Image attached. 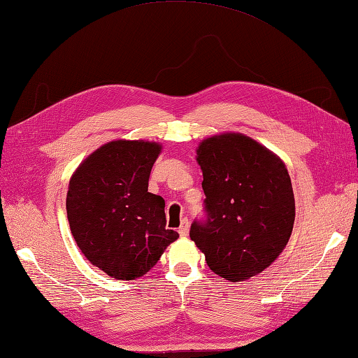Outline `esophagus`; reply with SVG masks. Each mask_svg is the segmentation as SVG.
Here are the masks:
<instances>
[{
    "instance_id": "esophagus-1",
    "label": "esophagus",
    "mask_w": 358,
    "mask_h": 358,
    "mask_svg": "<svg viewBox=\"0 0 358 358\" xmlns=\"http://www.w3.org/2000/svg\"><path fill=\"white\" fill-rule=\"evenodd\" d=\"M188 229H189V224H188V219H184L180 222V227H179V234H180V237H185V236H188Z\"/></svg>"
}]
</instances>
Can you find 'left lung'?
Wrapping results in <instances>:
<instances>
[{
  "mask_svg": "<svg viewBox=\"0 0 358 358\" xmlns=\"http://www.w3.org/2000/svg\"><path fill=\"white\" fill-rule=\"evenodd\" d=\"M205 193V220L189 237L211 271L229 282L257 275L280 256L296 217L287 166L241 133L203 139L197 148Z\"/></svg>",
  "mask_w": 358,
  "mask_h": 358,
  "instance_id": "obj_1",
  "label": "left lung"
}]
</instances>
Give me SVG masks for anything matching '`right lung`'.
Listing matches in <instances>:
<instances>
[{"mask_svg":"<svg viewBox=\"0 0 358 358\" xmlns=\"http://www.w3.org/2000/svg\"><path fill=\"white\" fill-rule=\"evenodd\" d=\"M161 145L112 141L78 166L67 192L71 234L90 264L117 280L147 274L179 234L166 229L165 201L148 193Z\"/></svg>","mask_w":358,"mask_h":358,"instance_id":"add662e5","label":"right lung"}]
</instances>
